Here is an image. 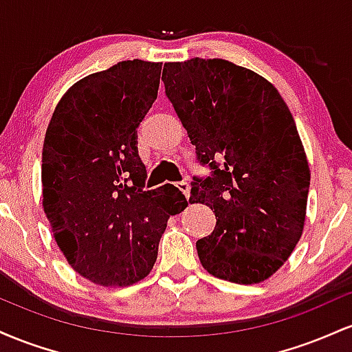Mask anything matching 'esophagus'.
I'll list each match as a JSON object with an SVG mask.
<instances>
[{
  "instance_id": "34e87169",
  "label": "esophagus",
  "mask_w": 352,
  "mask_h": 352,
  "mask_svg": "<svg viewBox=\"0 0 352 352\" xmlns=\"http://www.w3.org/2000/svg\"><path fill=\"white\" fill-rule=\"evenodd\" d=\"M177 188H179L180 192L184 193V195L188 199V197H190V185H188V182H185V180L184 182H179V184H177Z\"/></svg>"
}]
</instances>
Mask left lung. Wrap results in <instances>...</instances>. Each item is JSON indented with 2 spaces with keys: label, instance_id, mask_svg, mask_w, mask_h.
<instances>
[{
  "label": "left lung",
  "instance_id": "1",
  "mask_svg": "<svg viewBox=\"0 0 352 352\" xmlns=\"http://www.w3.org/2000/svg\"><path fill=\"white\" fill-rule=\"evenodd\" d=\"M162 80L197 159L212 168L193 179L188 200L217 217L197 241L201 266L238 285L268 280L306 220L311 173L292 112L270 80L225 59L165 63Z\"/></svg>",
  "mask_w": 352,
  "mask_h": 352
}]
</instances>
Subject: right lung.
I'll use <instances>...</instances> for the list:
<instances>
[{"instance_id":"1","label":"right lung","mask_w":352,"mask_h":352,"mask_svg":"<svg viewBox=\"0 0 352 352\" xmlns=\"http://www.w3.org/2000/svg\"><path fill=\"white\" fill-rule=\"evenodd\" d=\"M162 64L122 60L67 89L43 145V208L76 273L100 286H131L152 272L167 221L187 207L170 184L144 190L137 131Z\"/></svg>"}]
</instances>
